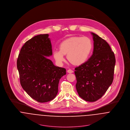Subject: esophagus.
Wrapping results in <instances>:
<instances>
[{"mask_svg": "<svg viewBox=\"0 0 130 130\" xmlns=\"http://www.w3.org/2000/svg\"><path fill=\"white\" fill-rule=\"evenodd\" d=\"M67 72H68V73H70H70H73L74 72L73 71H72V70H70H70H68Z\"/></svg>", "mask_w": 130, "mask_h": 130, "instance_id": "34e87169", "label": "esophagus"}]
</instances>
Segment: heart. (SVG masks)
Listing matches in <instances>:
<instances>
[{"instance_id": "heart-1", "label": "heart", "mask_w": 130, "mask_h": 130, "mask_svg": "<svg viewBox=\"0 0 130 130\" xmlns=\"http://www.w3.org/2000/svg\"><path fill=\"white\" fill-rule=\"evenodd\" d=\"M93 47L91 40L87 37L74 36L62 41L59 44V51L55 50L53 56L58 63L64 60L67 55L68 60L73 65L78 66L86 61Z\"/></svg>"}]
</instances>
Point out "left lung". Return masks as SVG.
I'll return each mask as SVG.
<instances>
[{"instance_id":"1","label":"left lung","mask_w":130,"mask_h":130,"mask_svg":"<svg viewBox=\"0 0 130 130\" xmlns=\"http://www.w3.org/2000/svg\"><path fill=\"white\" fill-rule=\"evenodd\" d=\"M93 55L86 62L75 68L76 89L79 96L90 102L100 99L112 83L115 56L107 42L92 32Z\"/></svg>"}]
</instances>
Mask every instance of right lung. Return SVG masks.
<instances>
[{"label":"right lung","mask_w":130,"mask_h":130,"mask_svg":"<svg viewBox=\"0 0 130 130\" xmlns=\"http://www.w3.org/2000/svg\"><path fill=\"white\" fill-rule=\"evenodd\" d=\"M48 36L39 35L27 41L17 60L22 88L39 103L51 101L56 97L59 79L66 74L64 68L56 67L47 58L53 55Z\"/></svg>","instance_id":"1"}]
</instances>
